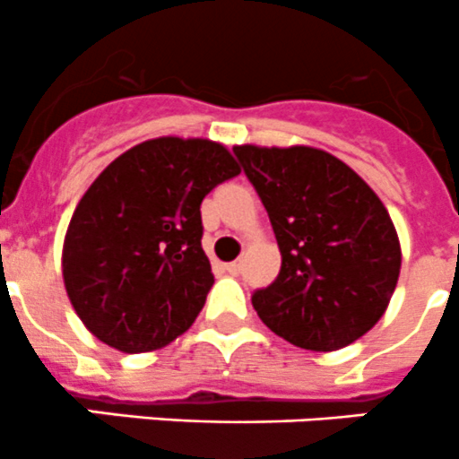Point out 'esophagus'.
<instances>
[{
  "mask_svg": "<svg viewBox=\"0 0 459 459\" xmlns=\"http://www.w3.org/2000/svg\"><path fill=\"white\" fill-rule=\"evenodd\" d=\"M240 267H243L240 265V261H234V263H228V265H225V270H228L230 274H238Z\"/></svg>",
  "mask_w": 459,
  "mask_h": 459,
  "instance_id": "34e87169",
  "label": "esophagus"
}]
</instances>
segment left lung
Wrapping results in <instances>:
<instances>
[{
  "label": "left lung",
  "mask_w": 459,
  "mask_h": 459,
  "mask_svg": "<svg viewBox=\"0 0 459 459\" xmlns=\"http://www.w3.org/2000/svg\"><path fill=\"white\" fill-rule=\"evenodd\" d=\"M281 249L274 283L252 294L263 324L299 348L330 352L384 316L402 267L388 210L359 174L315 147L236 144Z\"/></svg>",
  "instance_id": "left-lung-1"
}]
</instances>
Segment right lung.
<instances>
[{"label": "right lung", "instance_id": "right-lung-1", "mask_svg": "<svg viewBox=\"0 0 459 459\" xmlns=\"http://www.w3.org/2000/svg\"><path fill=\"white\" fill-rule=\"evenodd\" d=\"M238 174L225 144L162 135L131 147L91 183L66 230L62 276L93 337L135 355L189 330L214 285L201 203Z\"/></svg>", "mask_w": 459, "mask_h": 459}]
</instances>
